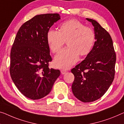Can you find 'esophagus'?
I'll return each instance as SVG.
<instances>
[{
    "mask_svg": "<svg viewBox=\"0 0 124 124\" xmlns=\"http://www.w3.org/2000/svg\"><path fill=\"white\" fill-rule=\"evenodd\" d=\"M67 71H66V70H62L61 71V73L62 74V75H64V74H65V73H67Z\"/></svg>",
    "mask_w": 124,
    "mask_h": 124,
    "instance_id": "esophagus-1",
    "label": "esophagus"
}]
</instances>
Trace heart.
I'll use <instances>...</instances> for the list:
<instances>
[{"label": "heart", "mask_w": 124, "mask_h": 124, "mask_svg": "<svg viewBox=\"0 0 124 124\" xmlns=\"http://www.w3.org/2000/svg\"><path fill=\"white\" fill-rule=\"evenodd\" d=\"M48 45L52 52L58 53L67 41V48L55 57L57 68L68 69L78 61L80 55L91 52L95 42V35L91 28L85 27L78 20H68L60 25L59 31L49 29L47 33Z\"/></svg>", "instance_id": "b5f03b06"}]
</instances>
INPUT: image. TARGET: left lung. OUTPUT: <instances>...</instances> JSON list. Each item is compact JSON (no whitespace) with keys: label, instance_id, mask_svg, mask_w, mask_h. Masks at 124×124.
<instances>
[{"label":"left lung","instance_id":"left-lung-1","mask_svg":"<svg viewBox=\"0 0 124 124\" xmlns=\"http://www.w3.org/2000/svg\"><path fill=\"white\" fill-rule=\"evenodd\" d=\"M86 19L94 27L96 41L86 58L71 70L72 90L79 100L90 102L102 97L113 82L116 58L109 33L95 20Z\"/></svg>","mask_w":124,"mask_h":124}]
</instances>
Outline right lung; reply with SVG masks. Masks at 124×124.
I'll return each mask as SVG.
<instances>
[{
  "mask_svg": "<svg viewBox=\"0 0 124 124\" xmlns=\"http://www.w3.org/2000/svg\"><path fill=\"white\" fill-rule=\"evenodd\" d=\"M60 14L37 15L20 27L10 52V74L15 85L24 96L42 99L51 92L60 71L49 68L52 61L47 33Z\"/></svg>",
  "mask_w": 124,
  "mask_h": 124,
  "instance_id": "1",
  "label": "right lung"
}]
</instances>
